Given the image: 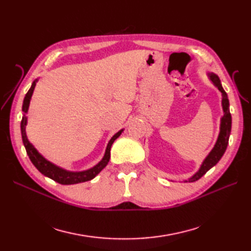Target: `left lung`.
<instances>
[{
	"mask_svg": "<svg viewBox=\"0 0 251 251\" xmlns=\"http://www.w3.org/2000/svg\"><path fill=\"white\" fill-rule=\"evenodd\" d=\"M208 77L211 80V82L219 89L220 92L222 93V108L224 115L221 118L220 133L214 149L210 151V153L207 155V157L204 159L199 171L188 179V182H195L197 180H199L212 168V166H215L220 161V159L222 158L227 149V144H228V139L231 131V115L229 112L228 97H227V94L221 85V81H220L218 75L214 73H208ZM185 182H187V180H185Z\"/></svg>",
	"mask_w": 251,
	"mask_h": 251,
	"instance_id": "1",
	"label": "left lung"
}]
</instances>
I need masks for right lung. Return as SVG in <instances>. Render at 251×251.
Returning a JSON list of instances; mask_svg holds the SVG:
<instances>
[{"mask_svg": "<svg viewBox=\"0 0 251 251\" xmlns=\"http://www.w3.org/2000/svg\"><path fill=\"white\" fill-rule=\"evenodd\" d=\"M37 79H35L31 88L29 89V91L27 92L24 101H23V118L21 121V132H22V139H23V143H24V147L26 149L27 155L29 156V159L31 160V162L33 163V165L35 168L39 170L44 176H46L52 180H54L55 182H58L60 184H76V183H81V182H86L89 180H92L94 177H96L98 174H100L105 166H107L109 160H110V151H111V147L113 142L115 141L119 136L123 133V130H120L119 132H117L115 135L113 136L111 138V140L109 141L107 149H105V153L103 158L101 159V161L98 162L95 166H93L92 169H89L87 171H82V172H69L66 171L59 166L53 164L52 162L48 161L46 158H44L37 150L32 146L30 141L27 138L26 135V125H27V117L26 114L28 112V108H29V103H30V100H31V96L33 93V90L35 88Z\"/></svg>", "mask_w": 251, "mask_h": 251, "instance_id": "right-lung-1", "label": "right lung"}]
</instances>
